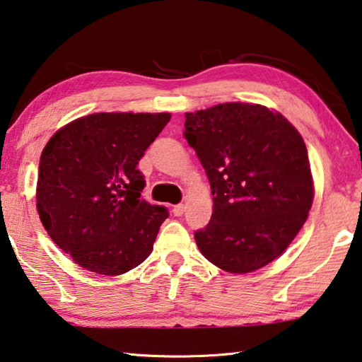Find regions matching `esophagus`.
<instances>
[{
	"label": "esophagus",
	"mask_w": 362,
	"mask_h": 362,
	"mask_svg": "<svg viewBox=\"0 0 362 362\" xmlns=\"http://www.w3.org/2000/svg\"><path fill=\"white\" fill-rule=\"evenodd\" d=\"M183 211H185V206H183V204H175L173 207V214H174L175 217H180L182 214H183Z\"/></svg>",
	"instance_id": "obj_1"
}]
</instances>
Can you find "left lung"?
Instances as JSON below:
<instances>
[{"mask_svg": "<svg viewBox=\"0 0 362 362\" xmlns=\"http://www.w3.org/2000/svg\"><path fill=\"white\" fill-rule=\"evenodd\" d=\"M188 145L207 174L214 209L194 240L207 260L250 273L284 252L313 203L302 136L283 115L255 103H220L185 115Z\"/></svg>", "mask_w": 362, "mask_h": 362, "instance_id": "1", "label": "left lung"}]
</instances>
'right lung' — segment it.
Masks as SVG:
<instances>
[{
	"label": "right lung",
	"mask_w": 362,
	"mask_h": 362,
	"mask_svg": "<svg viewBox=\"0 0 362 362\" xmlns=\"http://www.w3.org/2000/svg\"><path fill=\"white\" fill-rule=\"evenodd\" d=\"M169 119V113H94L45 146L36 207L51 240L79 267L116 276L151 254L169 212L142 198L137 164Z\"/></svg>",
	"instance_id": "right-lung-1"
}]
</instances>
